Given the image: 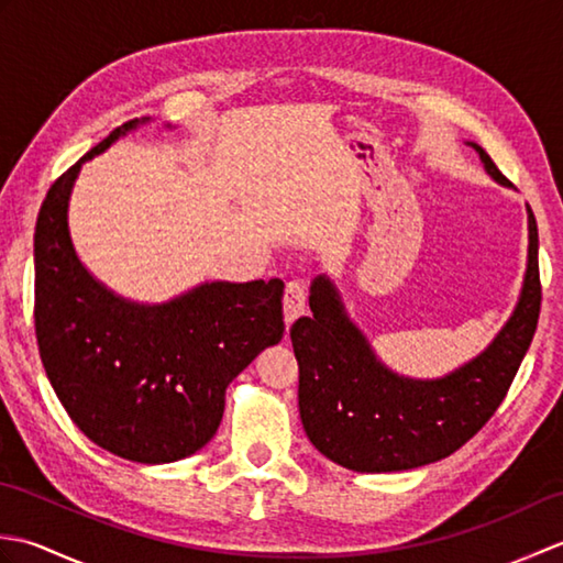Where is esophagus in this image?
Instances as JSON below:
<instances>
[{
  "mask_svg": "<svg viewBox=\"0 0 563 563\" xmlns=\"http://www.w3.org/2000/svg\"><path fill=\"white\" fill-rule=\"evenodd\" d=\"M307 305V290L300 280H290L285 285V297H283V309H285V324H292L297 317L305 314Z\"/></svg>",
  "mask_w": 563,
  "mask_h": 563,
  "instance_id": "obj_1",
  "label": "esophagus"
}]
</instances>
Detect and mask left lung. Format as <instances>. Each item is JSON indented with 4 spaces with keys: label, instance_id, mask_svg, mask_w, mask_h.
Segmentation results:
<instances>
[{
    "label": "left lung",
    "instance_id": "1",
    "mask_svg": "<svg viewBox=\"0 0 563 563\" xmlns=\"http://www.w3.org/2000/svg\"><path fill=\"white\" fill-rule=\"evenodd\" d=\"M470 145L486 174L510 186L492 157ZM528 232V271L510 319L479 355L435 379L404 377L382 363L336 285L317 275L309 288L312 317L297 319L290 339L305 433L324 457L353 472H406L448 457L479 433L506 399L540 319V236L530 206Z\"/></svg>",
    "mask_w": 563,
    "mask_h": 563
}]
</instances>
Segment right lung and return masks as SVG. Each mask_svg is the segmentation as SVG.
<instances>
[{"label": "right lung", "mask_w": 563, "mask_h": 563, "mask_svg": "<svg viewBox=\"0 0 563 563\" xmlns=\"http://www.w3.org/2000/svg\"><path fill=\"white\" fill-rule=\"evenodd\" d=\"M145 123L115 128L47 190L33 236L35 339L84 435L123 460L166 464L208 445L230 382L283 339L285 285L212 280L142 305L93 278L69 236L71 188L84 162Z\"/></svg>", "instance_id": "obj_1"}]
</instances>
